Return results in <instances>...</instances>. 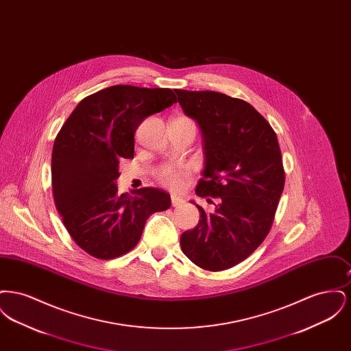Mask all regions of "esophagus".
<instances>
[{"mask_svg":"<svg viewBox=\"0 0 351 351\" xmlns=\"http://www.w3.org/2000/svg\"><path fill=\"white\" fill-rule=\"evenodd\" d=\"M171 202H172V206H180V205H183L184 200L182 197L176 196V195H172L171 196Z\"/></svg>","mask_w":351,"mask_h":351,"instance_id":"esophagus-1","label":"esophagus"}]
</instances>
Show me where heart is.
Here are the masks:
<instances>
[{
    "mask_svg": "<svg viewBox=\"0 0 351 351\" xmlns=\"http://www.w3.org/2000/svg\"><path fill=\"white\" fill-rule=\"evenodd\" d=\"M183 176L184 171L176 169V168L171 167V166L160 168V171L158 172L159 182L168 186V188H172V189H178L182 185Z\"/></svg>",
    "mask_w": 351,
    "mask_h": 351,
    "instance_id": "b5f03b06",
    "label": "heart"
}]
</instances>
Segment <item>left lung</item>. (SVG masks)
<instances>
[{
  "label": "left lung",
  "mask_w": 351,
  "mask_h": 351,
  "mask_svg": "<svg viewBox=\"0 0 351 351\" xmlns=\"http://www.w3.org/2000/svg\"><path fill=\"white\" fill-rule=\"evenodd\" d=\"M175 92L204 139L196 195L216 200L212 213L196 205L200 221L182 234L180 246L196 266L223 271L256 250L271 229L285 180L278 136L246 101L213 90Z\"/></svg>",
  "instance_id": "obj_1"
}]
</instances>
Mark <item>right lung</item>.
<instances>
[{
	"label": "right lung",
	"instance_id": "add662e5",
	"mask_svg": "<svg viewBox=\"0 0 351 351\" xmlns=\"http://www.w3.org/2000/svg\"><path fill=\"white\" fill-rule=\"evenodd\" d=\"M178 102L168 88L113 85L79 102L56 135L51 158L55 206L75 243L99 259L135 247L147 218L167 210L159 188L118 195L119 160L134 158V134Z\"/></svg>",
	"mask_w": 351,
	"mask_h": 351
}]
</instances>
